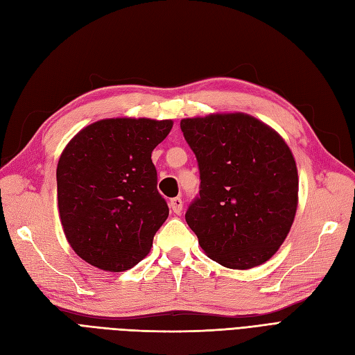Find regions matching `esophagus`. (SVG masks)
<instances>
[{"instance_id": "1", "label": "esophagus", "mask_w": 355, "mask_h": 355, "mask_svg": "<svg viewBox=\"0 0 355 355\" xmlns=\"http://www.w3.org/2000/svg\"><path fill=\"white\" fill-rule=\"evenodd\" d=\"M168 206L176 214H179L182 211V207H184V202H182L180 197H175L168 201Z\"/></svg>"}]
</instances>
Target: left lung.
Returning a JSON list of instances; mask_svg holds the SVG:
<instances>
[{
  "label": "left lung",
  "mask_w": 355,
  "mask_h": 355,
  "mask_svg": "<svg viewBox=\"0 0 355 355\" xmlns=\"http://www.w3.org/2000/svg\"><path fill=\"white\" fill-rule=\"evenodd\" d=\"M180 130L200 170V192L185 219L201 249L231 270L266 262L297 207L292 151L271 127L241 112L185 118Z\"/></svg>",
  "instance_id": "left-lung-1"
}]
</instances>
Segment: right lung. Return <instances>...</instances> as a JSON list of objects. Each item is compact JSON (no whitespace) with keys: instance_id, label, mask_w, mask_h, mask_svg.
Listing matches in <instances>:
<instances>
[{"instance_id":"obj_1","label":"right lung","mask_w":355,"mask_h":355,"mask_svg":"<svg viewBox=\"0 0 355 355\" xmlns=\"http://www.w3.org/2000/svg\"><path fill=\"white\" fill-rule=\"evenodd\" d=\"M173 121H96L63 149L56 170L63 231L81 259L120 272L141 262L168 216L157 189L154 148Z\"/></svg>"}]
</instances>
